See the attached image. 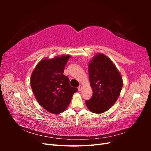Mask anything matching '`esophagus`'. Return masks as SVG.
Instances as JSON below:
<instances>
[{
  "label": "esophagus",
  "mask_w": 151,
  "mask_h": 151,
  "mask_svg": "<svg viewBox=\"0 0 151 151\" xmlns=\"http://www.w3.org/2000/svg\"><path fill=\"white\" fill-rule=\"evenodd\" d=\"M82 88H83V86L80 85V86L78 87V90H79V91H81L82 90Z\"/></svg>",
  "instance_id": "1"
}]
</instances>
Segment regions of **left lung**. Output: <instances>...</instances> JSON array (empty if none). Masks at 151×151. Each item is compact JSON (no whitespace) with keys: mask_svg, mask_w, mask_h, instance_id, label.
Masks as SVG:
<instances>
[{"mask_svg":"<svg viewBox=\"0 0 151 151\" xmlns=\"http://www.w3.org/2000/svg\"><path fill=\"white\" fill-rule=\"evenodd\" d=\"M93 94L86 104L89 110L102 113L116 101L123 86L122 77L112 61L102 53L96 55L88 67Z\"/></svg>","mask_w":151,"mask_h":151,"instance_id":"left-lung-1","label":"left lung"}]
</instances>
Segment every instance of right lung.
<instances>
[{"instance_id": "obj_1", "label": "right lung", "mask_w": 151, "mask_h": 151, "mask_svg": "<svg viewBox=\"0 0 151 151\" xmlns=\"http://www.w3.org/2000/svg\"><path fill=\"white\" fill-rule=\"evenodd\" d=\"M69 55L45 58L36 66L31 76V86L39 104L48 112L58 114L70 104L73 94L78 89L71 87L63 75Z\"/></svg>"}]
</instances>
